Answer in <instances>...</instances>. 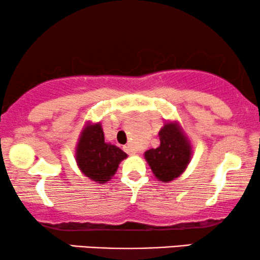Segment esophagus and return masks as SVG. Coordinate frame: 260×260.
<instances>
[{"instance_id":"obj_1","label":"esophagus","mask_w":260,"mask_h":260,"mask_svg":"<svg viewBox=\"0 0 260 260\" xmlns=\"http://www.w3.org/2000/svg\"><path fill=\"white\" fill-rule=\"evenodd\" d=\"M123 149L127 152V154H131V155H135V154H136V150H135L134 147H133V145H131V144H126V145H124Z\"/></svg>"}]
</instances>
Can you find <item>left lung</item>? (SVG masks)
<instances>
[{
	"label": "left lung",
	"mask_w": 260,
	"mask_h": 260,
	"mask_svg": "<svg viewBox=\"0 0 260 260\" xmlns=\"http://www.w3.org/2000/svg\"><path fill=\"white\" fill-rule=\"evenodd\" d=\"M159 147L145 151V159L159 181L169 182L184 172L190 161L191 148L180 127L167 123L158 134Z\"/></svg>",
	"instance_id": "1"
}]
</instances>
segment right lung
I'll return each instance as SVG.
<instances>
[{
  "label": "right lung",
  "mask_w": 260,
  "mask_h": 260,
  "mask_svg": "<svg viewBox=\"0 0 260 260\" xmlns=\"http://www.w3.org/2000/svg\"><path fill=\"white\" fill-rule=\"evenodd\" d=\"M76 157L85 176L98 183H105L115 175L126 154L116 145L105 143L104 133L98 123L85 127L78 142Z\"/></svg>",
  "instance_id": "right-lung-1"
}]
</instances>
